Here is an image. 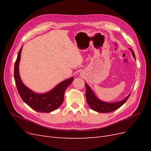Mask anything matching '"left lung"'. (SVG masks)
<instances>
[{"label": "left lung", "instance_id": "8db88e82", "mask_svg": "<svg viewBox=\"0 0 151 151\" xmlns=\"http://www.w3.org/2000/svg\"><path fill=\"white\" fill-rule=\"evenodd\" d=\"M130 50L132 51L133 57L135 59V55L134 51L130 48ZM85 85L86 88V98L87 102H88L89 106L91 109L99 113H109L116 110V109L121 107L122 105L127 101V100L130 96V94H129L125 99L122 100V101L120 102L113 103L103 102L96 97L93 90L89 88V86L88 84L85 83Z\"/></svg>", "mask_w": 151, "mask_h": 151}]
</instances>
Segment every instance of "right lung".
Listing matches in <instances>:
<instances>
[{"label":"right lung","instance_id":"add662e5","mask_svg":"<svg viewBox=\"0 0 151 151\" xmlns=\"http://www.w3.org/2000/svg\"><path fill=\"white\" fill-rule=\"evenodd\" d=\"M22 46L17 54L14 73L18 93L23 101L36 111L50 113L55 110L62 104L65 91L68 86L72 83L74 78L71 77L62 82L47 93L39 94L33 92L23 84L19 76V63Z\"/></svg>","mask_w":151,"mask_h":151}]
</instances>
